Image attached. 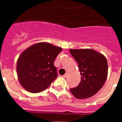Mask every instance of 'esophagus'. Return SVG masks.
Here are the masks:
<instances>
[{
    "label": "esophagus",
    "mask_w": 122,
    "mask_h": 122,
    "mask_svg": "<svg viewBox=\"0 0 122 122\" xmlns=\"http://www.w3.org/2000/svg\"><path fill=\"white\" fill-rule=\"evenodd\" d=\"M67 76H68V73H65V74H64V75H63V77H66Z\"/></svg>",
    "instance_id": "obj_1"
}]
</instances>
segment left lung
<instances>
[{"instance_id":"1","label":"left lung","mask_w":122,"mask_h":122,"mask_svg":"<svg viewBox=\"0 0 122 122\" xmlns=\"http://www.w3.org/2000/svg\"><path fill=\"white\" fill-rule=\"evenodd\" d=\"M71 54L78 64L81 82L70 89L77 99L90 98L101 89L107 76V60L103 55L90 49H70Z\"/></svg>"}]
</instances>
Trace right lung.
<instances>
[{"label":"right lung","mask_w":122,"mask_h":122,"mask_svg":"<svg viewBox=\"0 0 122 122\" xmlns=\"http://www.w3.org/2000/svg\"><path fill=\"white\" fill-rule=\"evenodd\" d=\"M62 48L48 43L32 45L20 55L16 71L21 86L28 92L39 93L58 76L54 62Z\"/></svg>","instance_id":"right-lung-1"}]
</instances>
